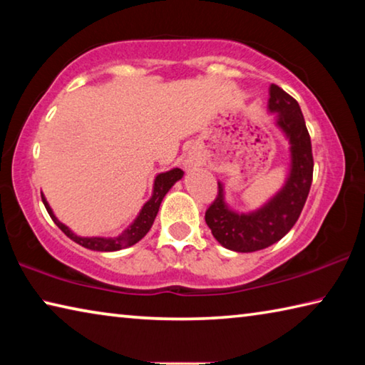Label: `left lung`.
I'll list each match as a JSON object with an SVG mask.
<instances>
[{
	"label": "left lung",
	"mask_w": 365,
	"mask_h": 365,
	"mask_svg": "<svg viewBox=\"0 0 365 365\" xmlns=\"http://www.w3.org/2000/svg\"><path fill=\"white\" fill-rule=\"evenodd\" d=\"M269 113L275 125L289 143V172L283 187L256 211L237 212L225 202L224 185L206 211V224L224 248L237 252H252L269 248L292 230L304 207L312 183V146L304 117L294 98L272 83L269 88Z\"/></svg>",
	"instance_id": "obj_1"
}]
</instances>
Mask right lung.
I'll list each match as a JSON object with an SVG mask.
<instances>
[{
	"mask_svg": "<svg viewBox=\"0 0 365 365\" xmlns=\"http://www.w3.org/2000/svg\"><path fill=\"white\" fill-rule=\"evenodd\" d=\"M182 177H183V170L178 168L168 170V172H163V174H158L156 178H154L153 195L150 200L145 202L143 207H141V211L137 215V219H135L122 233H119L117 237H113V238L78 237V235L73 233L69 227L58 220V217L54 215L53 209L49 207L46 197L43 196V193H41V200H43V205H45V207H46L48 214H49V217L53 219L54 224H56L61 230H63L67 237L72 240V242H76L77 245L83 246V248L91 250V251L110 252V251H119L123 248H128V246L138 243L140 240L143 238L148 232H150V228L153 225L154 219H156L159 206H160V202H163L164 196L168 195V191L174 187L175 182L180 180Z\"/></svg>",
	"mask_w": 365,
	"mask_h": 365,
	"instance_id": "add662e5",
	"label": "right lung"
}]
</instances>
